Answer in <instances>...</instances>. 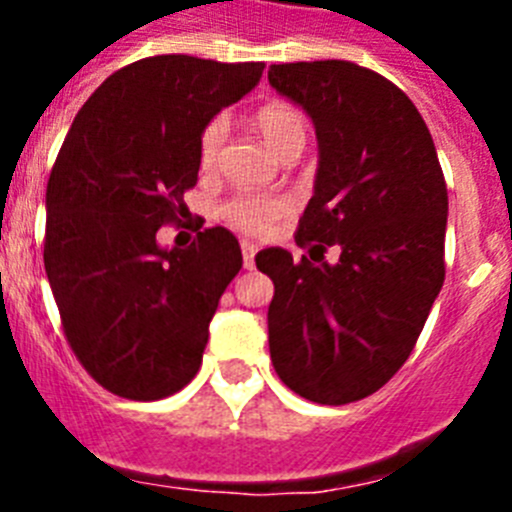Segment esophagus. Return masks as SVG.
Listing matches in <instances>:
<instances>
[{
    "label": "esophagus",
    "instance_id": "obj_1",
    "mask_svg": "<svg viewBox=\"0 0 512 512\" xmlns=\"http://www.w3.org/2000/svg\"><path fill=\"white\" fill-rule=\"evenodd\" d=\"M241 251H243V266H246V269H253V266H256V251H259V246L251 241H243Z\"/></svg>",
    "mask_w": 512,
    "mask_h": 512
}]
</instances>
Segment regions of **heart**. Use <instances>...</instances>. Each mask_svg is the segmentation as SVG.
<instances>
[{
    "label": "heart",
    "mask_w": 512,
    "mask_h": 512,
    "mask_svg": "<svg viewBox=\"0 0 512 512\" xmlns=\"http://www.w3.org/2000/svg\"><path fill=\"white\" fill-rule=\"evenodd\" d=\"M253 125L259 130L266 146L284 158L292 151H302L307 140L305 117L297 107L284 102L264 104L256 115ZM228 135V122L223 117L212 120L200 138V161L202 169H215ZM289 212V200L284 194H238L223 207V215L233 228L251 235H264L279 217Z\"/></svg>",
    "instance_id": "1"
}]
</instances>
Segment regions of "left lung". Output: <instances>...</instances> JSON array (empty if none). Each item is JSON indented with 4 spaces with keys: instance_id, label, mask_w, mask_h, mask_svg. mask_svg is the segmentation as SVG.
<instances>
[{
    "instance_id": "left-lung-1",
    "label": "left lung",
    "mask_w": 512,
    "mask_h": 512,
    "mask_svg": "<svg viewBox=\"0 0 512 512\" xmlns=\"http://www.w3.org/2000/svg\"><path fill=\"white\" fill-rule=\"evenodd\" d=\"M269 84L318 135L297 246L341 248L338 264L295 261L284 248L256 256L274 282L271 361L305 400L346 405L390 382L418 341L446 277L449 194L428 125L384 76L300 61L274 63Z\"/></svg>"
}]
</instances>
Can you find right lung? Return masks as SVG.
I'll return each mask as SVG.
<instances>
[{
	"label": "right lung",
	"instance_id": "obj_1",
	"mask_svg": "<svg viewBox=\"0 0 512 512\" xmlns=\"http://www.w3.org/2000/svg\"><path fill=\"white\" fill-rule=\"evenodd\" d=\"M264 63L151 56L115 71L74 117L45 192V274L81 366L112 395L161 400L200 372L210 320L241 271L238 238L156 233L187 210L200 138Z\"/></svg>",
	"mask_w": 512,
	"mask_h": 512
}]
</instances>
